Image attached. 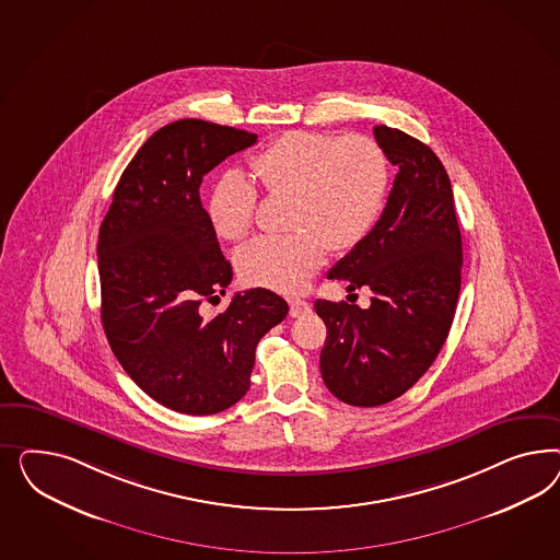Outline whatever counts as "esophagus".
<instances>
[{"label": "esophagus", "mask_w": 560, "mask_h": 560, "mask_svg": "<svg viewBox=\"0 0 560 560\" xmlns=\"http://www.w3.org/2000/svg\"><path fill=\"white\" fill-rule=\"evenodd\" d=\"M310 312V304L304 302V300H291L289 302V314H291V318H300V316H304Z\"/></svg>", "instance_id": "1"}]
</instances>
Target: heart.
<instances>
[{
	"mask_svg": "<svg viewBox=\"0 0 560 560\" xmlns=\"http://www.w3.org/2000/svg\"><path fill=\"white\" fill-rule=\"evenodd\" d=\"M269 195H291L285 236H260L240 248V279L253 288L298 293L323 267L328 246L353 248L370 234L390 187V162L370 137L339 139L288 131L250 160ZM256 188L242 172H223L207 197V220L228 242L250 232Z\"/></svg>",
	"mask_w": 560,
	"mask_h": 560,
	"instance_id": "heart-1",
	"label": "heart"
}]
</instances>
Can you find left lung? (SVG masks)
Here are the masks:
<instances>
[{
	"label": "left lung",
	"instance_id": "obj_1",
	"mask_svg": "<svg viewBox=\"0 0 560 560\" xmlns=\"http://www.w3.org/2000/svg\"><path fill=\"white\" fill-rule=\"evenodd\" d=\"M375 141L398 174L372 232L328 271L372 305L316 300L326 324L320 372L353 407H380L417 384L447 339L462 283V236L450 176L423 141L386 125Z\"/></svg>",
	"mask_w": 560,
	"mask_h": 560
}]
</instances>
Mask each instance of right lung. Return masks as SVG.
<instances>
[{
	"mask_svg": "<svg viewBox=\"0 0 560 560\" xmlns=\"http://www.w3.org/2000/svg\"><path fill=\"white\" fill-rule=\"evenodd\" d=\"M258 137L209 120L155 131L120 174L98 236L101 318L122 370L155 402L215 415L250 388L255 351L289 305L269 289L236 293L205 316L232 281L199 187Z\"/></svg>",
	"mask_w": 560,
	"mask_h": 560,
	"instance_id": "1",
	"label": "right lung"
}]
</instances>
